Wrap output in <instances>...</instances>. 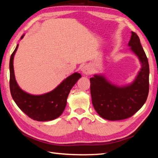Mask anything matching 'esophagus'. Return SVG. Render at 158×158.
<instances>
[{
  "label": "esophagus",
  "mask_w": 158,
  "mask_h": 158,
  "mask_svg": "<svg viewBox=\"0 0 158 158\" xmlns=\"http://www.w3.org/2000/svg\"><path fill=\"white\" fill-rule=\"evenodd\" d=\"M82 72L83 74H85V75H89V74H91L92 70L91 67H90L89 65H84L82 67Z\"/></svg>",
  "instance_id": "esophagus-1"
}]
</instances>
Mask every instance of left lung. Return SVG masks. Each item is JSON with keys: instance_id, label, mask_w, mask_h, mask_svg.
I'll list each match as a JSON object with an SVG mask.
<instances>
[{"instance_id": "obj_1", "label": "left lung", "mask_w": 158, "mask_h": 158, "mask_svg": "<svg viewBox=\"0 0 158 158\" xmlns=\"http://www.w3.org/2000/svg\"><path fill=\"white\" fill-rule=\"evenodd\" d=\"M128 45L142 64L141 69L132 84L117 87L110 84L102 76L96 75L90 78L93 106L98 115L107 120H122L132 117L143 106L148 96V59L135 32H132Z\"/></svg>"}]
</instances>
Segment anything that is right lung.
I'll return each mask as SVG.
<instances>
[{"mask_svg": "<svg viewBox=\"0 0 158 158\" xmlns=\"http://www.w3.org/2000/svg\"><path fill=\"white\" fill-rule=\"evenodd\" d=\"M23 35L21 39L23 38ZM18 48L17 45L10 58L9 87L12 98L19 108L30 118L38 122L56 119L63 113L66 99L73 85L81 75L75 73L68 77L53 91L43 95L35 96L23 92L17 83L13 70V57Z\"/></svg>", "mask_w": 158, "mask_h": 158, "instance_id": "right-lung-1", "label": "right lung"}]
</instances>
